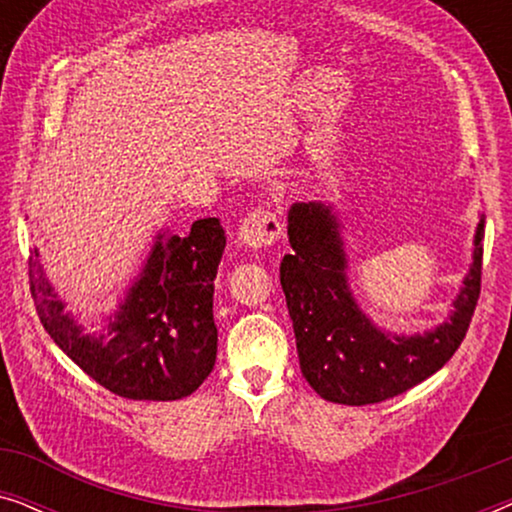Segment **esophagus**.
Masks as SVG:
<instances>
[{
	"instance_id": "1",
	"label": "esophagus",
	"mask_w": 512,
	"mask_h": 512,
	"mask_svg": "<svg viewBox=\"0 0 512 512\" xmlns=\"http://www.w3.org/2000/svg\"><path fill=\"white\" fill-rule=\"evenodd\" d=\"M240 242L249 249H265L282 235V221L272 207H256L240 223Z\"/></svg>"
}]
</instances>
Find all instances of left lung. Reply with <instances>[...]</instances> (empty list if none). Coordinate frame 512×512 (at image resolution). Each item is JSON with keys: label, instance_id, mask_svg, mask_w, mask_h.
Listing matches in <instances>:
<instances>
[{"label": "left lung", "instance_id": "left-lung-1", "mask_svg": "<svg viewBox=\"0 0 512 512\" xmlns=\"http://www.w3.org/2000/svg\"><path fill=\"white\" fill-rule=\"evenodd\" d=\"M485 219L475 233L473 265L454 314L436 331L391 338L370 324L347 286V258L331 209L319 202L293 205L282 282L300 370L321 398L345 405L382 403L401 396L445 366L471 326L482 282Z\"/></svg>", "mask_w": 512, "mask_h": 512}]
</instances>
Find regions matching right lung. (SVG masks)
<instances>
[{"mask_svg": "<svg viewBox=\"0 0 512 512\" xmlns=\"http://www.w3.org/2000/svg\"><path fill=\"white\" fill-rule=\"evenodd\" d=\"M226 249L219 219L195 221L186 237H158L142 277L102 335H88L30 256V293L41 324L62 352L111 394L177 401L193 394L216 361L214 279ZM34 256H39L34 251Z\"/></svg>", "mask_w": 512, "mask_h": 512, "instance_id": "1", "label": "right lung"}]
</instances>
